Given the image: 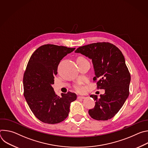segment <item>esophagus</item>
<instances>
[{
  "instance_id": "34e87169",
  "label": "esophagus",
  "mask_w": 148,
  "mask_h": 148,
  "mask_svg": "<svg viewBox=\"0 0 148 148\" xmlns=\"http://www.w3.org/2000/svg\"><path fill=\"white\" fill-rule=\"evenodd\" d=\"M86 97H84V96H78L77 97V99H84Z\"/></svg>"
}]
</instances>
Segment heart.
<instances>
[{
  "label": "heart",
  "mask_w": 148,
  "mask_h": 148,
  "mask_svg": "<svg viewBox=\"0 0 148 148\" xmlns=\"http://www.w3.org/2000/svg\"><path fill=\"white\" fill-rule=\"evenodd\" d=\"M84 59H85V58L82 57H78V58H77V61L82 60H84ZM75 89L76 91H78V92H81V91H82V87L80 85H79V84H78V85H77V86H75Z\"/></svg>",
  "instance_id": "b5f03b06"
}]
</instances>
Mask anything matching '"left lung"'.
Here are the masks:
<instances>
[{
	"instance_id": "left-lung-1",
	"label": "left lung",
	"mask_w": 148,
	"mask_h": 148,
	"mask_svg": "<svg viewBox=\"0 0 148 148\" xmlns=\"http://www.w3.org/2000/svg\"><path fill=\"white\" fill-rule=\"evenodd\" d=\"M80 53L92 60L97 86L105 93L90 97L95 101L94 108L88 111L96 120L106 121L114 117L123 106L130 92L131 75L126 66L123 55L115 45L110 43H97L78 47Z\"/></svg>"
}]
</instances>
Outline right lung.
<instances>
[{"label":"right lung","mask_w":148,"mask_h":148,"mask_svg":"<svg viewBox=\"0 0 148 148\" xmlns=\"http://www.w3.org/2000/svg\"><path fill=\"white\" fill-rule=\"evenodd\" d=\"M75 50L65 46L46 45L32 55L23 77L24 96L29 108L40 121L55 124L69 115L70 104L77 95L70 92L55 94L52 85L60 61Z\"/></svg>","instance_id":"1"}]
</instances>
